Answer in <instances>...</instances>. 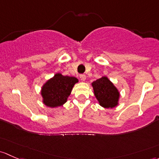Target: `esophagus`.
Returning a JSON list of instances; mask_svg holds the SVG:
<instances>
[{
  "mask_svg": "<svg viewBox=\"0 0 159 159\" xmlns=\"http://www.w3.org/2000/svg\"><path fill=\"white\" fill-rule=\"evenodd\" d=\"M80 80H82V81H85V80H86V75L81 74L80 76Z\"/></svg>",
  "mask_w": 159,
  "mask_h": 159,
  "instance_id": "esophagus-1",
  "label": "esophagus"
}]
</instances>
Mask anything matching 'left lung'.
I'll use <instances>...</instances> for the list:
<instances>
[{"label":"left lung","instance_id":"obj_1","mask_svg":"<svg viewBox=\"0 0 159 159\" xmlns=\"http://www.w3.org/2000/svg\"><path fill=\"white\" fill-rule=\"evenodd\" d=\"M91 85L95 96L102 107L112 109L119 105L120 93L107 76H102Z\"/></svg>","mask_w":159,"mask_h":159}]
</instances>
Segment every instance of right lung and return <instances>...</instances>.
Masks as SVG:
<instances>
[{
  "instance_id": "1",
  "label": "right lung",
  "mask_w": 159,
  "mask_h": 159,
  "mask_svg": "<svg viewBox=\"0 0 159 159\" xmlns=\"http://www.w3.org/2000/svg\"><path fill=\"white\" fill-rule=\"evenodd\" d=\"M79 82L74 76H63L57 73L43 85L40 91L42 102L47 107L57 108L67 102L69 96L76 83Z\"/></svg>"
}]
</instances>
